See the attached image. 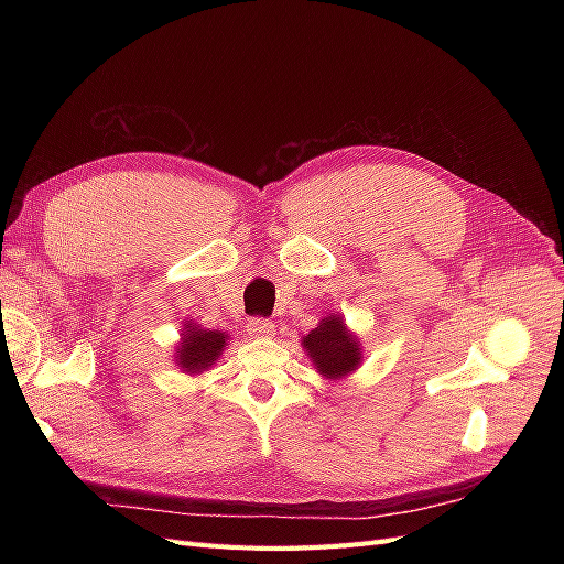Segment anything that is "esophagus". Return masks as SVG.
<instances>
[{"label":"esophagus","instance_id":"1","mask_svg":"<svg viewBox=\"0 0 564 564\" xmlns=\"http://www.w3.org/2000/svg\"><path fill=\"white\" fill-rule=\"evenodd\" d=\"M247 334L253 338H265L272 334V322L265 317H251L247 322Z\"/></svg>","mask_w":564,"mask_h":564}]
</instances>
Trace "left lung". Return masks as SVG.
Listing matches in <instances>:
<instances>
[{
    "label": "left lung",
    "mask_w": 564,
    "mask_h": 564,
    "mask_svg": "<svg viewBox=\"0 0 564 564\" xmlns=\"http://www.w3.org/2000/svg\"><path fill=\"white\" fill-rule=\"evenodd\" d=\"M303 346L319 373L329 379H340L360 365V344L346 332L340 317L322 319L319 327L303 338Z\"/></svg>",
    "instance_id": "1"
}]
</instances>
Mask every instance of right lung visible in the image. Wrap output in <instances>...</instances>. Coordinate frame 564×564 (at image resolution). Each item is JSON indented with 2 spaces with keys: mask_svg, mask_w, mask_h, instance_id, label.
<instances>
[{
  "mask_svg": "<svg viewBox=\"0 0 564 564\" xmlns=\"http://www.w3.org/2000/svg\"><path fill=\"white\" fill-rule=\"evenodd\" d=\"M183 344L178 348V365L191 371L199 373L204 369H209L214 360H218L220 350L226 348V334L224 332H209V329H199V327H187L183 334Z\"/></svg>",
  "mask_w": 564,
  "mask_h": 564,
  "instance_id": "right-lung-1",
  "label": "right lung"
}]
</instances>
